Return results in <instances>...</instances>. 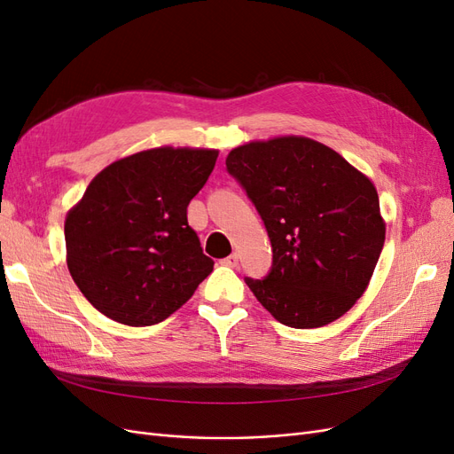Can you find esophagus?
I'll return each mask as SVG.
<instances>
[{"instance_id":"esophagus-1","label":"esophagus","mask_w":454,"mask_h":454,"mask_svg":"<svg viewBox=\"0 0 454 454\" xmlns=\"http://www.w3.org/2000/svg\"><path fill=\"white\" fill-rule=\"evenodd\" d=\"M222 263L225 265V267H237L239 265V254H231L229 257H225Z\"/></svg>"}]
</instances>
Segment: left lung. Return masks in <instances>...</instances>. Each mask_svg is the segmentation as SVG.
Instances as JSON below:
<instances>
[{
    "instance_id": "8db88e82",
    "label": "left lung",
    "mask_w": 454,
    "mask_h": 454,
    "mask_svg": "<svg viewBox=\"0 0 454 454\" xmlns=\"http://www.w3.org/2000/svg\"><path fill=\"white\" fill-rule=\"evenodd\" d=\"M237 177L267 227L272 269L246 280L280 324L335 322L367 290L387 235L373 182L305 136H277L231 149Z\"/></svg>"
}]
</instances>
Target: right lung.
I'll return each instance as SVG.
<instances>
[{
  "mask_svg": "<svg viewBox=\"0 0 454 454\" xmlns=\"http://www.w3.org/2000/svg\"><path fill=\"white\" fill-rule=\"evenodd\" d=\"M219 151L162 145L96 174L64 222L66 263L89 303L144 327L184 307L214 270L187 223V206Z\"/></svg>",
  "mask_w": 454,
  "mask_h": 454,
  "instance_id": "1",
  "label": "right lung"
}]
</instances>
